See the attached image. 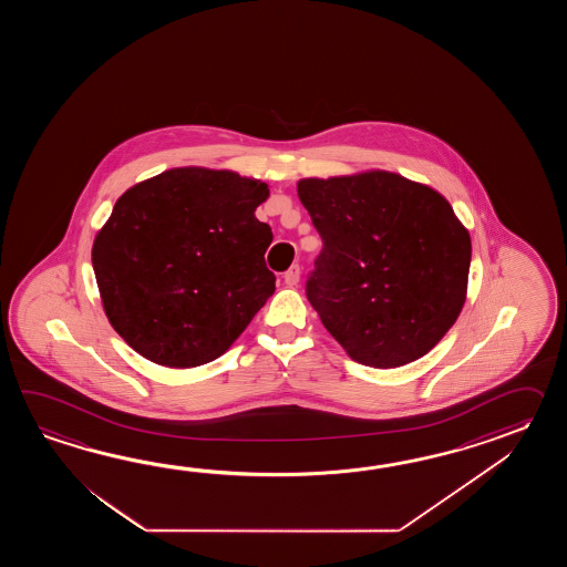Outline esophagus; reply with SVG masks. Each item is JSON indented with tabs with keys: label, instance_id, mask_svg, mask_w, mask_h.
I'll return each mask as SVG.
<instances>
[{
	"label": "esophagus",
	"instance_id": "34e87169",
	"mask_svg": "<svg viewBox=\"0 0 567 567\" xmlns=\"http://www.w3.org/2000/svg\"><path fill=\"white\" fill-rule=\"evenodd\" d=\"M284 281L288 284L289 288L298 286V281H300V266L289 267L288 271L284 274Z\"/></svg>",
	"mask_w": 567,
	"mask_h": 567
}]
</instances>
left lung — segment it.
I'll list each match as a JSON object with an SVG mask.
<instances>
[{"label": "left lung", "mask_w": 567, "mask_h": 567, "mask_svg": "<svg viewBox=\"0 0 567 567\" xmlns=\"http://www.w3.org/2000/svg\"><path fill=\"white\" fill-rule=\"evenodd\" d=\"M322 237L306 296L352 361L395 369L422 359L458 320L472 243L442 194L395 172L303 178Z\"/></svg>", "instance_id": "left-lung-1"}]
</instances>
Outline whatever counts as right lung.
<instances>
[{
	"label": "right lung",
	"instance_id": "1",
	"mask_svg": "<svg viewBox=\"0 0 567 567\" xmlns=\"http://www.w3.org/2000/svg\"><path fill=\"white\" fill-rule=\"evenodd\" d=\"M266 182L230 169L172 168L121 194L93 243L109 322L169 369L215 361L276 291L274 239L255 208Z\"/></svg>",
	"mask_w": 567,
	"mask_h": 567
}]
</instances>
